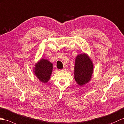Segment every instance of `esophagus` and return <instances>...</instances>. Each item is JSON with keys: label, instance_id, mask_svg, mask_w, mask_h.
Masks as SVG:
<instances>
[{"label": "esophagus", "instance_id": "obj_1", "mask_svg": "<svg viewBox=\"0 0 124 124\" xmlns=\"http://www.w3.org/2000/svg\"><path fill=\"white\" fill-rule=\"evenodd\" d=\"M66 69H67V68H66V67H64V68H63V70H66Z\"/></svg>", "mask_w": 124, "mask_h": 124}]
</instances>
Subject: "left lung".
<instances>
[{
  "mask_svg": "<svg viewBox=\"0 0 124 124\" xmlns=\"http://www.w3.org/2000/svg\"><path fill=\"white\" fill-rule=\"evenodd\" d=\"M93 71V65L85 54L77 56L75 64V79L78 84L82 86L89 81Z\"/></svg>",
  "mask_w": 124,
  "mask_h": 124,
  "instance_id": "obj_1",
  "label": "left lung"
}]
</instances>
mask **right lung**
I'll return each instance as SVG.
<instances>
[{"label": "right lung", "instance_id": "obj_1", "mask_svg": "<svg viewBox=\"0 0 124 124\" xmlns=\"http://www.w3.org/2000/svg\"><path fill=\"white\" fill-rule=\"evenodd\" d=\"M53 70V64L46 59H42L35 68V74L43 83H47L50 79Z\"/></svg>", "mask_w": 124, "mask_h": 124}]
</instances>
